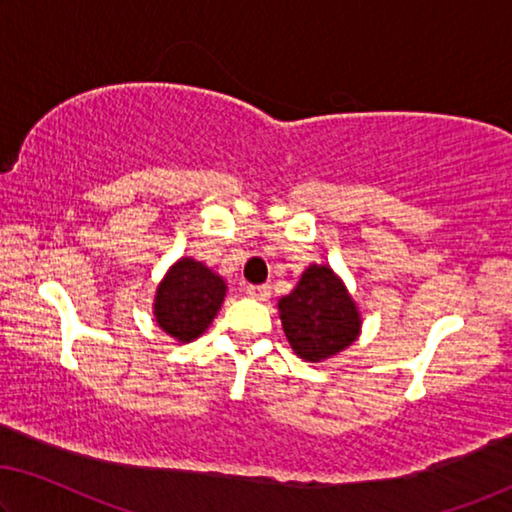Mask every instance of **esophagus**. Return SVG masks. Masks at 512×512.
Segmentation results:
<instances>
[{
	"mask_svg": "<svg viewBox=\"0 0 512 512\" xmlns=\"http://www.w3.org/2000/svg\"><path fill=\"white\" fill-rule=\"evenodd\" d=\"M246 294L253 296V299H257V301H266L269 299L271 289H269V285H248Z\"/></svg>",
	"mask_w": 512,
	"mask_h": 512,
	"instance_id": "obj_1",
	"label": "esophagus"
}]
</instances>
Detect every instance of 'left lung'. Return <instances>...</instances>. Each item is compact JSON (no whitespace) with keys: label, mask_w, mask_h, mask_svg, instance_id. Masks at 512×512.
<instances>
[{"label":"left lung","mask_w":512,"mask_h":512,"mask_svg":"<svg viewBox=\"0 0 512 512\" xmlns=\"http://www.w3.org/2000/svg\"><path fill=\"white\" fill-rule=\"evenodd\" d=\"M282 331L310 363L347 349L361 333V312L331 266L310 264L292 292L278 301Z\"/></svg>","instance_id":"1"}]
</instances>
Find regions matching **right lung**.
<instances>
[{
    "label": "right lung",
    "mask_w": 512,
    "mask_h": 512,
    "mask_svg": "<svg viewBox=\"0 0 512 512\" xmlns=\"http://www.w3.org/2000/svg\"><path fill=\"white\" fill-rule=\"evenodd\" d=\"M225 292L227 285L218 273L193 257H181L156 289V322L179 342L200 338L218 315Z\"/></svg>",
    "instance_id": "obj_1"
}]
</instances>
